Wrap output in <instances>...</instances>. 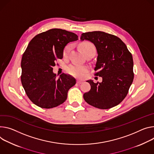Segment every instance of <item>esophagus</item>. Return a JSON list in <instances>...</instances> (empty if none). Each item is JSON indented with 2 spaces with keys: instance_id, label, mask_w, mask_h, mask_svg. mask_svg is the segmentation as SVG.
Segmentation results:
<instances>
[{
  "instance_id": "esophagus-1",
  "label": "esophagus",
  "mask_w": 154,
  "mask_h": 154,
  "mask_svg": "<svg viewBox=\"0 0 154 154\" xmlns=\"http://www.w3.org/2000/svg\"><path fill=\"white\" fill-rule=\"evenodd\" d=\"M77 83H79V84H80V83H82L83 82V81L82 80H77Z\"/></svg>"
}]
</instances>
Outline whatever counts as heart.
Returning <instances> with one entry per match:
<instances>
[{
	"label": "heart",
	"instance_id": "obj_1",
	"mask_svg": "<svg viewBox=\"0 0 154 154\" xmlns=\"http://www.w3.org/2000/svg\"><path fill=\"white\" fill-rule=\"evenodd\" d=\"M80 48L82 50V51L85 54L90 51L92 49H94V46L90 42H85L80 44ZM71 50V45H67L64 51H63V55L64 57H67L68 55L69 51ZM87 68L84 66H80V65H77V64H72L71 66H69L67 68V71L68 73L70 74H71L74 76H81L83 74V72H85L86 71Z\"/></svg>",
	"mask_w": 154,
	"mask_h": 154
}]
</instances>
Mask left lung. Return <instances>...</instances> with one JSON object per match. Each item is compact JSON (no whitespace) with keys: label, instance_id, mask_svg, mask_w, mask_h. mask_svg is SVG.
Segmentation results:
<instances>
[{"label":"left lung","instance_id":"left-lung-1","mask_svg":"<svg viewBox=\"0 0 154 154\" xmlns=\"http://www.w3.org/2000/svg\"><path fill=\"white\" fill-rule=\"evenodd\" d=\"M80 40H88L95 46L97 57L94 71H98L95 75L103 79L101 83L87 81L91 89L84 93L83 98L101 109L118 105L127 95L133 81L132 54L120 38L104 32L83 33Z\"/></svg>","mask_w":154,"mask_h":154}]
</instances>
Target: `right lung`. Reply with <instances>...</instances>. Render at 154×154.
Here are the masks:
<instances>
[{"label":"right lung","instance_id":"1","mask_svg":"<svg viewBox=\"0 0 154 154\" xmlns=\"http://www.w3.org/2000/svg\"><path fill=\"white\" fill-rule=\"evenodd\" d=\"M77 40L73 32L51 29L35 35L27 45L21 63V80L27 96L37 106L50 109L66 100L75 79L64 73L57 77L53 67L63 58L66 45Z\"/></svg>","mask_w":154,"mask_h":154}]
</instances>
